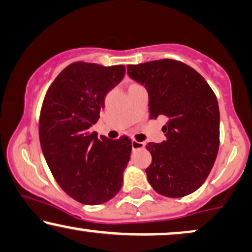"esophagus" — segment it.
I'll use <instances>...</instances> for the list:
<instances>
[{
  "instance_id": "1",
  "label": "esophagus",
  "mask_w": 252,
  "mask_h": 252,
  "mask_svg": "<svg viewBox=\"0 0 252 252\" xmlns=\"http://www.w3.org/2000/svg\"><path fill=\"white\" fill-rule=\"evenodd\" d=\"M131 146H132V150L136 151V150L144 149V147H145V144L140 143V142H137V140L132 139V140H131Z\"/></svg>"
}]
</instances>
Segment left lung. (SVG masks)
<instances>
[{
  "label": "left lung",
  "instance_id": "left-lung-1",
  "mask_svg": "<svg viewBox=\"0 0 252 252\" xmlns=\"http://www.w3.org/2000/svg\"><path fill=\"white\" fill-rule=\"evenodd\" d=\"M128 75L149 92L150 119L166 117V140L149 143L152 162L147 180L162 196L180 198L196 191L209 176L220 144L217 96L196 70L163 59L128 66Z\"/></svg>",
  "mask_w": 252,
  "mask_h": 252
}]
</instances>
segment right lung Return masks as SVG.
I'll list each match as a JSON object with an SVG mask.
<instances>
[{
  "label": "right lung",
  "instance_id": "add662e5",
  "mask_svg": "<svg viewBox=\"0 0 252 252\" xmlns=\"http://www.w3.org/2000/svg\"><path fill=\"white\" fill-rule=\"evenodd\" d=\"M124 72V65L73 62L59 73L42 102L39 138L47 165L63 191L86 205L116 196L130 160L128 137L112 140L90 131Z\"/></svg>",
  "mask_w": 252,
  "mask_h": 252
}]
</instances>
